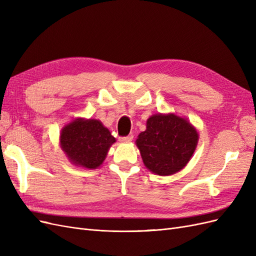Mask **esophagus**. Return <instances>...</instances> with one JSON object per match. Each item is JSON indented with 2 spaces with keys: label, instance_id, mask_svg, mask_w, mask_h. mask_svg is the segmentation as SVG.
<instances>
[{
  "label": "esophagus",
  "instance_id": "obj_1",
  "mask_svg": "<svg viewBox=\"0 0 256 256\" xmlns=\"http://www.w3.org/2000/svg\"><path fill=\"white\" fill-rule=\"evenodd\" d=\"M134 138V136H120V141L122 142H131Z\"/></svg>",
  "mask_w": 256,
  "mask_h": 256
}]
</instances>
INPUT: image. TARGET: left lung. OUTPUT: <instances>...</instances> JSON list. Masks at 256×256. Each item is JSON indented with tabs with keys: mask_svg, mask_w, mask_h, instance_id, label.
<instances>
[{
	"mask_svg": "<svg viewBox=\"0 0 256 256\" xmlns=\"http://www.w3.org/2000/svg\"><path fill=\"white\" fill-rule=\"evenodd\" d=\"M198 140L191 124L175 114H156L147 120L136 146L145 166L154 174L171 175L188 164Z\"/></svg>",
	"mask_w": 256,
	"mask_h": 256,
	"instance_id": "left-lung-1",
	"label": "left lung"
}]
</instances>
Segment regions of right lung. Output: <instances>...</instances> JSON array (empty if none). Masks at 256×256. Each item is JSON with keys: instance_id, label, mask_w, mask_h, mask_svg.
Returning <instances> with one entry per match:
<instances>
[{"instance_id": "1", "label": "right lung", "mask_w": 256, "mask_h": 256, "mask_svg": "<svg viewBox=\"0 0 256 256\" xmlns=\"http://www.w3.org/2000/svg\"><path fill=\"white\" fill-rule=\"evenodd\" d=\"M114 142L115 138L97 120H76L60 134V146L69 160L85 168L102 164Z\"/></svg>"}]
</instances>
